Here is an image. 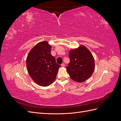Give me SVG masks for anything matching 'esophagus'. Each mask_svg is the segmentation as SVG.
<instances>
[{"label": "esophagus", "instance_id": "esophagus-1", "mask_svg": "<svg viewBox=\"0 0 121 121\" xmlns=\"http://www.w3.org/2000/svg\"><path fill=\"white\" fill-rule=\"evenodd\" d=\"M61 67H65V64H64V63H63L62 64H61Z\"/></svg>", "mask_w": 121, "mask_h": 121}]
</instances>
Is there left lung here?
I'll return each instance as SVG.
<instances>
[{"instance_id":"8db88e82","label":"left lung","mask_w":121,"mask_h":121,"mask_svg":"<svg viewBox=\"0 0 121 121\" xmlns=\"http://www.w3.org/2000/svg\"><path fill=\"white\" fill-rule=\"evenodd\" d=\"M70 61L67 71L74 81L82 83L92 75L95 69L94 57L89 50L83 45L69 52Z\"/></svg>"}]
</instances>
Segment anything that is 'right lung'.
Wrapping results in <instances>:
<instances>
[{
  "label": "right lung",
  "mask_w": 121,
  "mask_h": 121,
  "mask_svg": "<svg viewBox=\"0 0 121 121\" xmlns=\"http://www.w3.org/2000/svg\"><path fill=\"white\" fill-rule=\"evenodd\" d=\"M51 49L52 46L47 41L39 42L30 50L26 59L29 75L36 84L43 87L54 82L60 67L51 54Z\"/></svg>",
  "instance_id": "right-lung-1"
}]
</instances>
